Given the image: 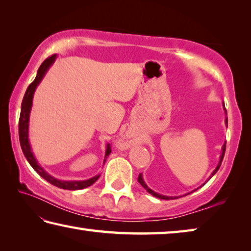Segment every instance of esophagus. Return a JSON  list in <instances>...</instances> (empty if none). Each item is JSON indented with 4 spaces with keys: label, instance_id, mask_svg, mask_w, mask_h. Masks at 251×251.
I'll return each mask as SVG.
<instances>
[{
    "label": "esophagus",
    "instance_id": "34e87169",
    "mask_svg": "<svg viewBox=\"0 0 251 251\" xmlns=\"http://www.w3.org/2000/svg\"><path fill=\"white\" fill-rule=\"evenodd\" d=\"M125 146H126V143H125Z\"/></svg>",
    "mask_w": 251,
    "mask_h": 251
}]
</instances>
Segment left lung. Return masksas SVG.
Segmentation results:
<instances>
[{
	"mask_svg": "<svg viewBox=\"0 0 251 251\" xmlns=\"http://www.w3.org/2000/svg\"><path fill=\"white\" fill-rule=\"evenodd\" d=\"M224 110H225V113L227 114V111H226V108L224 107ZM225 123H226V126L228 125V119L226 118V120H225ZM225 151H226V142H225V144H224L223 146V149H222V154H221V157H219V162H218V165L216 166V169H215L214 171H213V173H212V175H210L209 176V178H208V181L210 178H212L215 174H216V172L217 171L219 170V168H221V165H222V162H223V159H224V155H225ZM138 181H139V183L141 184V185L146 188L147 190V192L148 193H150L151 195H153V196H155V197H157V199H160V200H174V199H177V197H172V196H165V195H161V194H159V193H155L154 191H152L151 188H149L148 187V185L146 184V182L143 181V177H142V174H140L139 175V177H138ZM204 185V184H203ZM201 185V186H203ZM196 191V190H195ZM192 193V192H191ZM188 194H190V193H188ZM187 195V194H186Z\"/></svg>",
	"mask_w": 251,
	"mask_h": 251,
	"instance_id": "1",
	"label": "left lung"
}]
</instances>
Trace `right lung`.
<instances>
[{
	"instance_id": "add662e5",
	"label": "right lung",
	"mask_w": 251,
	"mask_h": 251,
	"mask_svg": "<svg viewBox=\"0 0 251 251\" xmlns=\"http://www.w3.org/2000/svg\"><path fill=\"white\" fill-rule=\"evenodd\" d=\"M56 59V55H51L48 57L45 60L43 61V64L39 66L37 70L36 78L34 79V81L30 83L26 89V92L24 95L23 101H22V107H21V114H20V121H19V137H20V143L22 151H23L26 160L28 161L30 166L36 171V172L41 175L43 178H45L47 182H50L54 186H57L59 188H63V190H70V191H76V190H81V188H86L94 184L97 179L99 178L100 175H96V176L91 177L89 179H86V181H59L55 177H52L51 175L48 174L45 170H44L41 165L38 164V162L35 159V156L32 152V149H30V144L28 141V122H29V113L30 109H32L33 104V96L35 89H36L39 82L42 81V79L45 76L47 70L50 69V66L52 65ZM111 153V149H110V144H107V149H105V155L103 163L107 160V156Z\"/></svg>"
}]
</instances>
